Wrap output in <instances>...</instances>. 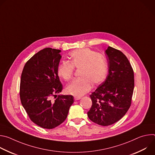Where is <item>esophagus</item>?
Instances as JSON below:
<instances>
[{
	"label": "esophagus",
	"mask_w": 155,
	"mask_h": 155,
	"mask_svg": "<svg viewBox=\"0 0 155 155\" xmlns=\"http://www.w3.org/2000/svg\"><path fill=\"white\" fill-rule=\"evenodd\" d=\"M80 99H81V97H77V96L74 97V100L75 101H78V100H80Z\"/></svg>",
	"instance_id": "esophagus-1"
}]
</instances>
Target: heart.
I'll return each mask as SVG.
<instances>
[{
  "mask_svg": "<svg viewBox=\"0 0 155 155\" xmlns=\"http://www.w3.org/2000/svg\"><path fill=\"white\" fill-rule=\"evenodd\" d=\"M70 62L62 61L58 68V74L64 80L72 77L74 68L80 69L79 78L74 80L65 87L68 94L82 96L91 87L102 83L107 74L108 65L105 58L96 51L83 48L74 51L69 56Z\"/></svg>",
  "mask_w": 155,
  "mask_h": 155,
  "instance_id": "1",
  "label": "heart"
}]
</instances>
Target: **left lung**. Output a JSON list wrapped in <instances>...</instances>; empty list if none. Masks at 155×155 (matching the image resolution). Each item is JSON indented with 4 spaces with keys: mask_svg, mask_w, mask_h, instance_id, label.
I'll list each match as a JSON object with an SVG mask.
<instances>
[{
    "mask_svg": "<svg viewBox=\"0 0 155 155\" xmlns=\"http://www.w3.org/2000/svg\"><path fill=\"white\" fill-rule=\"evenodd\" d=\"M108 74L90 95L92 106L87 117L104 126L119 121L129 110L134 87V71L126 56L120 50L108 47Z\"/></svg>",
    "mask_w": 155,
    "mask_h": 155,
    "instance_id": "left-lung-1",
    "label": "left lung"
}]
</instances>
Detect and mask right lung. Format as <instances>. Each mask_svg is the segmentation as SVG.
I'll return each instance as SVG.
<instances>
[{
    "label": "right lung",
    "instance_id": "right-lung-1",
    "mask_svg": "<svg viewBox=\"0 0 155 155\" xmlns=\"http://www.w3.org/2000/svg\"><path fill=\"white\" fill-rule=\"evenodd\" d=\"M60 52L51 48L40 50L26 63L21 77V104L31 121L45 129L62 123L74 101L72 95L56 97L63 88L58 74Z\"/></svg>",
    "mask_w": 155,
    "mask_h": 155
}]
</instances>
